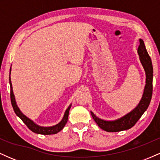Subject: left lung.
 <instances>
[{
  "label": "left lung",
  "instance_id": "obj_1",
  "mask_svg": "<svg viewBox=\"0 0 160 160\" xmlns=\"http://www.w3.org/2000/svg\"><path fill=\"white\" fill-rule=\"evenodd\" d=\"M138 53L146 74V84L144 86L142 98L135 109L116 120L107 121L102 120L91 111V115L95 122L104 131L109 132H116L123 131L131 128L135 126L143 113L146 111L150 103L152 93H153V65H152L151 58L148 55L144 41L141 39H140V45L138 48Z\"/></svg>",
  "mask_w": 160,
  "mask_h": 160
}]
</instances>
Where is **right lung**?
Wrapping results in <instances>:
<instances>
[{
  "label": "right lung",
  "mask_w": 160,
  "mask_h": 160,
  "mask_svg": "<svg viewBox=\"0 0 160 160\" xmlns=\"http://www.w3.org/2000/svg\"><path fill=\"white\" fill-rule=\"evenodd\" d=\"M10 71H11V68H10ZM9 80H10V99H11V104H12V108H13L14 112L16 113V114L23 121V122L27 126V127L32 131L33 132L37 133V134H40V135H52V134H56L58 132H60L61 130L65 127V124L67 123L68 118V114H69V111L70 108L71 107V104H70L69 107L67 108L65 112V114H64L63 118L61 120V122H58V124L55 125L53 126H49V127H43V126H40L36 123H34L32 120L27 117L26 116L24 115L22 113L21 111L19 110V108H18L17 104H16V102L15 99V96H14L13 91H12V83H11V79H10V78H9Z\"/></svg>",
  "instance_id": "obj_1"
}]
</instances>
